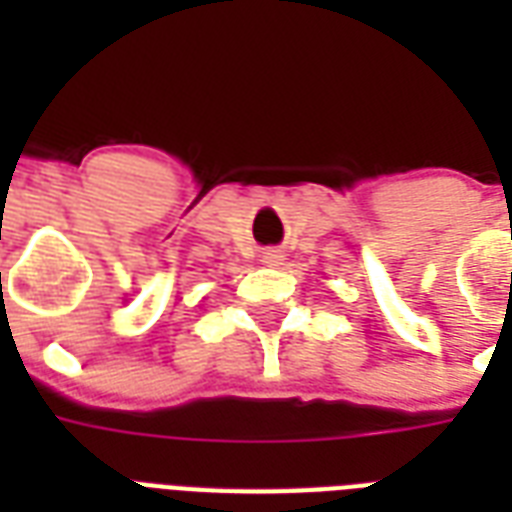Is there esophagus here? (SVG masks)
I'll use <instances>...</instances> for the list:
<instances>
[{
	"mask_svg": "<svg viewBox=\"0 0 512 512\" xmlns=\"http://www.w3.org/2000/svg\"><path fill=\"white\" fill-rule=\"evenodd\" d=\"M279 260H281V255L276 252V249H268V252L263 255V263H268V265H279Z\"/></svg>",
	"mask_w": 512,
	"mask_h": 512,
	"instance_id": "1",
	"label": "esophagus"
}]
</instances>
